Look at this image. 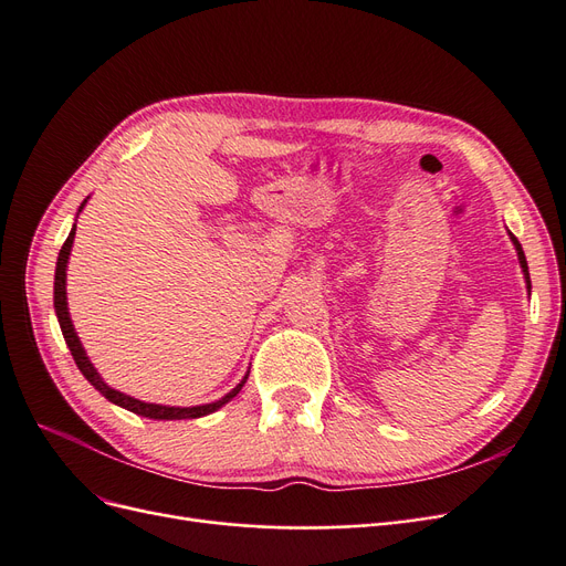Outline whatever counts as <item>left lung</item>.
Masks as SVG:
<instances>
[{
	"label": "left lung",
	"mask_w": 566,
	"mask_h": 566,
	"mask_svg": "<svg viewBox=\"0 0 566 566\" xmlns=\"http://www.w3.org/2000/svg\"><path fill=\"white\" fill-rule=\"evenodd\" d=\"M510 241H512V245H515V250H517V256H520V266H522V273H524V281H526V287L531 290V281H528V264H526V256H524V250H522V245H520V241L515 235L510 233Z\"/></svg>",
	"instance_id": "obj_1"
}]
</instances>
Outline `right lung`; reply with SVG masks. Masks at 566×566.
I'll use <instances>...</instances> for the list:
<instances>
[{
  "instance_id": "obj_1",
  "label": "right lung",
  "mask_w": 566,
  "mask_h": 566,
  "mask_svg": "<svg viewBox=\"0 0 566 566\" xmlns=\"http://www.w3.org/2000/svg\"><path fill=\"white\" fill-rule=\"evenodd\" d=\"M90 198H84L77 214L84 210V205H87ZM75 214V217H77ZM75 229H77V219L75 224L71 229V233H67L65 243L59 252V260H56V276H54V310H56V318H59V325H61V333L65 337V345L67 349H71L75 364L80 368V373L84 375L92 382V387L101 394V397H106L111 403L119 406V408H127L132 410V413L142 416V418H150V420H193V418H202V416H210L214 413V410H219L221 406H227L238 391L243 389V385L248 382V373L243 375V380L238 382L229 394H224V397L212 401V403H200V406H163V403H148V401H142V399H134L129 397V394L125 391H117L113 389L104 378H101L98 370L94 368V364L90 361L87 352H84L82 342L75 333V325L71 321V312H67V293H65V279H67V260H71V250H73V241H75Z\"/></svg>"
}]
</instances>
